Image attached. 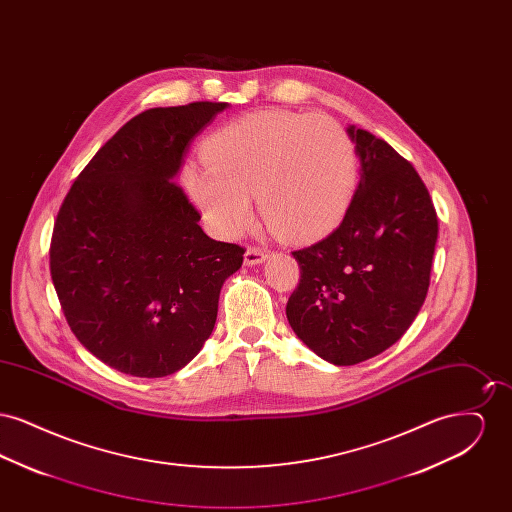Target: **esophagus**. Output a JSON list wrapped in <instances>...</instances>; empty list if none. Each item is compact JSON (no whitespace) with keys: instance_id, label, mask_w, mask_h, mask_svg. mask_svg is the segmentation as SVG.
<instances>
[{"instance_id":"obj_1","label":"esophagus","mask_w":512,"mask_h":512,"mask_svg":"<svg viewBox=\"0 0 512 512\" xmlns=\"http://www.w3.org/2000/svg\"><path fill=\"white\" fill-rule=\"evenodd\" d=\"M268 259V253L265 249H261V247H249L247 251H245L244 255V263L247 267H255V265H261V263H265Z\"/></svg>"}]
</instances>
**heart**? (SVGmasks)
I'll use <instances>...</instances> for the list:
<instances>
[{
	"instance_id": "b5f03b06",
	"label": "heart",
	"mask_w": 512,
	"mask_h": 512,
	"mask_svg": "<svg viewBox=\"0 0 512 512\" xmlns=\"http://www.w3.org/2000/svg\"><path fill=\"white\" fill-rule=\"evenodd\" d=\"M207 163H188L182 184L224 238L251 220L257 194L268 228L309 242L345 217L359 182L357 149L340 122L313 113L263 109L220 126L203 144Z\"/></svg>"
}]
</instances>
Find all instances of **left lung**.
Wrapping results in <instances>:
<instances>
[{
    "mask_svg": "<svg viewBox=\"0 0 512 512\" xmlns=\"http://www.w3.org/2000/svg\"><path fill=\"white\" fill-rule=\"evenodd\" d=\"M361 180L340 226L293 251L301 280L286 317L295 336L336 366L363 363L399 340L428 286L438 217L413 165L349 124Z\"/></svg>",
    "mask_w": 512,
    "mask_h": 512,
    "instance_id": "left-lung-1",
    "label": "left lung"
}]
</instances>
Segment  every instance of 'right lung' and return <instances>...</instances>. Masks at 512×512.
Masks as SVG:
<instances>
[{
    "label": "right lung",
    "instance_id": "1",
    "mask_svg": "<svg viewBox=\"0 0 512 512\" xmlns=\"http://www.w3.org/2000/svg\"><path fill=\"white\" fill-rule=\"evenodd\" d=\"M228 103L136 115L99 149L65 197L49 249L51 280L78 341L138 378L188 365L209 340L222 284L244 247L211 240L174 182L195 136Z\"/></svg>",
    "mask_w": 512,
    "mask_h": 512
}]
</instances>
